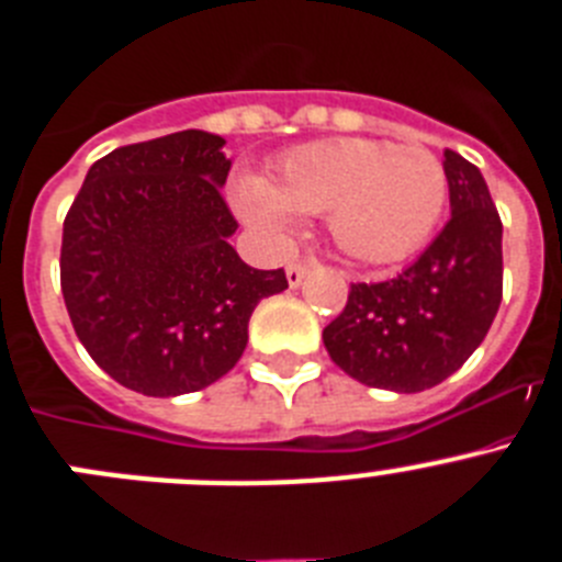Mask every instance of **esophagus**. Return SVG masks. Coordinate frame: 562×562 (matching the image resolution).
<instances>
[{"label":"esophagus","instance_id":"esophagus-1","mask_svg":"<svg viewBox=\"0 0 562 562\" xmlns=\"http://www.w3.org/2000/svg\"><path fill=\"white\" fill-rule=\"evenodd\" d=\"M315 265H317L315 258H310V261H295V265L286 267V281H290V286L301 284V281L306 278V272H310Z\"/></svg>","mask_w":562,"mask_h":562}]
</instances>
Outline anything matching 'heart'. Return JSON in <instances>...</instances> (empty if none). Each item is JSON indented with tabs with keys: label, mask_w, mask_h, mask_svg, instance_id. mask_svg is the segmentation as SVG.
Returning a JSON list of instances; mask_svg holds the SVG:
<instances>
[{
	"label": "heart",
	"mask_w": 562,
	"mask_h": 562,
	"mask_svg": "<svg viewBox=\"0 0 562 562\" xmlns=\"http://www.w3.org/2000/svg\"><path fill=\"white\" fill-rule=\"evenodd\" d=\"M236 205L272 238L290 236L297 213L326 216L346 256L391 265L419 250L436 231L448 205V171L419 143L331 137L286 151L272 182L241 177Z\"/></svg>",
	"instance_id": "obj_1"
}]
</instances>
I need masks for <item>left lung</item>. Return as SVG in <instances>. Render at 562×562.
Returning a JSON list of instances; mask_svg holds the SVG:
<instances>
[{"instance_id": "1", "label": "left lung", "mask_w": 562, "mask_h": 562, "mask_svg": "<svg viewBox=\"0 0 562 562\" xmlns=\"http://www.w3.org/2000/svg\"><path fill=\"white\" fill-rule=\"evenodd\" d=\"M450 222L408 270L351 284L324 329L326 351L357 382L400 394L434 389L461 369L495 321L504 295V225L484 177L445 148Z\"/></svg>"}]
</instances>
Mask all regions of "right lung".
Returning <instances> with one entry per match:
<instances>
[{
    "mask_svg": "<svg viewBox=\"0 0 562 562\" xmlns=\"http://www.w3.org/2000/svg\"><path fill=\"white\" fill-rule=\"evenodd\" d=\"M220 134L173 132L109 151L64 220L61 292L89 357L146 396L200 391L247 346L258 301L284 270H252L227 238Z\"/></svg>",
    "mask_w": 562,
    "mask_h": 562,
    "instance_id": "1",
    "label": "right lung"
}]
</instances>
